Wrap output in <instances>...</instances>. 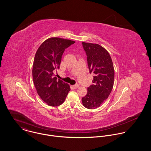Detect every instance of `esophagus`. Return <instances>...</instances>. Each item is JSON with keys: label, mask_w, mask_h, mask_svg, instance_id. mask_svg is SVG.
<instances>
[{"label": "esophagus", "mask_w": 151, "mask_h": 151, "mask_svg": "<svg viewBox=\"0 0 151 151\" xmlns=\"http://www.w3.org/2000/svg\"><path fill=\"white\" fill-rule=\"evenodd\" d=\"M79 86V85L78 84H75V85H74V86H72V87L73 88H77Z\"/></svg>", "instance_id": "obj_1"}]
</instances>
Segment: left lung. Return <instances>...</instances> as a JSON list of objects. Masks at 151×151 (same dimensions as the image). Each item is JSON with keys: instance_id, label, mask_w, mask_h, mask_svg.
I'll list each match as a JSON object with an SVG mask.
<instances>
[{"instance_id": "left-lung-1", "label": "left lung", "mask_w": 151, "mask_h": 151, "mask_svg": "<svg viewBox=\"0 0 151 151\" xmlns=\"http://www.w3.org/2000/svg\"><path fill=\"white\" fill-rule=\"evenodd\" d=\"M82 44L89 73L93 74V84L88 88L82 102L84 107L93 109L99 107L108 99L113 86L114 70L111 58L105 48L98 44Z\"/></svg>"}]
</instances>
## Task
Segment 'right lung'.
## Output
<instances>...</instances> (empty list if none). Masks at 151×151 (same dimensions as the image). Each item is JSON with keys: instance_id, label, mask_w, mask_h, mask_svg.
<instances>
[{"instance_id": "obj_1", "label": "right lung", "mask_w": 151, "mask_h": 151, "mask_svg": "<svg viewBox=\"0 0 151 151\" xmlns=\"http://www.w3.org/2000/svg\"><path fill=\"white\" fill-rule=\"evenodd\" d=\"M74 41L60 38L46 40L38 49L32 68L33 81L37 92L46 104L58 106L64 101L70 88L57 78L53 71L59 68L65 49Z\"/></svg>"}]
</instances>
